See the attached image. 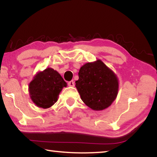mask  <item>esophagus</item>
I'll use <instances>...</instances> for the list:
<instances>
[{
	"mask_svg": "<svg viewBox=\"0 0 157 157\" xmlns=\"http://www.w3.org/2000/svg\"><path fill=\"white\" fill-rule=\"evenodd\" d=\"M68 86H71V87H74V81H71L68 83Z\"/></svg>",
	"mask_w": 157,
	"mask_h": 157,
	"instance_id": "obj_1",
	"label": "esophagus"
}]
</instances>
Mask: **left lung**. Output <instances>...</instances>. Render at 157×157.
Returning a JSON list of instances; mask_svg holds the SVG:
<instances>
[{"label": "left lung", "mask_w": 157, "mask_h": 157, "mask_svg": "<svg viewBox=\"0 0 157 157\" xmlns=\"http://www.w3.org/2000/svg\"><path fill=\"white\" fill-rule=\"evenodd\" d=\"M78 77L76 88L82 101L91 109H106L116 99L119 89L117 76L101 60L83 65Z\"/></svg>", "instance_id": "left-lung-1"}]
</instances>
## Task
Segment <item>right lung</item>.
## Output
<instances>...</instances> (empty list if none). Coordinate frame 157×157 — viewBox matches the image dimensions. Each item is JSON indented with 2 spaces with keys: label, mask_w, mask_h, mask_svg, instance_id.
<instances>
[{
  "label": "right lung",
  "mask_w": 157,
  "mask_h": 157,
  "mask_svg": "<svg viewBox=\"0 0 157 157\" xmlns=\"http://www.w3.org/2000/svg\"><path fill=\"white\" fill-rule=\"evenodd\" d=\"M67 83L57 71L48 67L38 71L28 86L33 102L39 108L48 109L58 101L59 94Z\"/></svg>",
  "instance_id": "add662e5"
}]
</instances>
